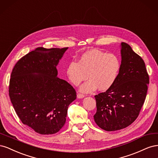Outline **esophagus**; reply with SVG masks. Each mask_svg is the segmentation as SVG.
I'll return each instance as SVG.
<instances>
[{
  "mask_svg": "<svg viewBox=\"0 0 158 158\" xmlns=\"http://www.w3.org/2000/svg\"><path fill=\"white\" fill-rule=\"evenodd\" d=\"M85 96V95H84V94H80V93H78V94H77V98H83Z\"/></svg>",
  "mask_w": 158,
  "mask_h": 158,
  "instance_id": "esophagus-1",
  "label": "esophagus"
}]
</instances>
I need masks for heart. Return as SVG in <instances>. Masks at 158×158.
I'll return each instance as SVG.
<instances>
[{"mask_svg": "<svg viewBox=\"0 0 158 158\" xmlns=\"http://www.w3.org/2000/svg\"><path fill=\"white\" fill-rule=\"evenodd\" d=\"M121 64L117 56L98 49L85 52L78 62L71 61L66 68V74L70 82L78 86L88 77L89 79L80 88L84 93L98 89L106 91L115 82Z\"/></svg>", "mask_w": 158, "mask_h": 158, "instance_id": "obj_1", "label": "heart"}]
</instances>
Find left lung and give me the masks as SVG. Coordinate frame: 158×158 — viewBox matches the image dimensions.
Instances as JSON below:
<instances>
[{"label":"left lung","instance_id":"left-lung-1","mask_svg":"<svg viewBox=\"0 0 158 158\" xmlns=\"http://www.w3.org/2000/svg\"><path fill=\"white\" fill-rule=\"evenodd\" d=\"M121 56L115 82L106 92L95 95L97 111L94 121L107 131L121 130L136 120L144 103L149 84L144 60L124 42Z\"/></svg>","mask_w":158,"mask_h":158}]
</instances>
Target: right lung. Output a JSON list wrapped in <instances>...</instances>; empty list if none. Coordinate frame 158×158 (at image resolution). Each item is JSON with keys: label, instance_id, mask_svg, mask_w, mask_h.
<instances>
[{"label": "right lung", "instance_id": "add662e5", "mask_svg": "<svg viewBox=\"0 0 158 158\" xmlns=\"http://www.w3.org/2000/svg\"><path fill=\"white\" fill-rule=\"evenodd\" d=\"M68 47H37L14 66L9 96L22 123L41 135L58 132L66 122L75 89L57 77L56 65ZM37 74L36 75V74Z\"/></svg>", "mask_w": 158, "mask_h": 158}]
</instances>
